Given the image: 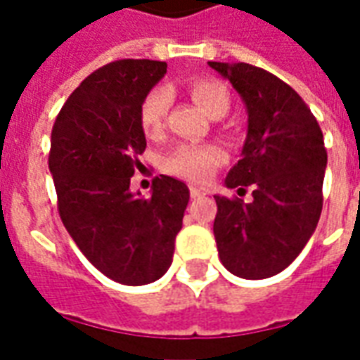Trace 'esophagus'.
<instances>
[{
  "label": "esophagus",
  "instance_id": "obj_1",
  "mask_svg": "<svg viewBox=\"0 0 360 360\" xmlns=\"http://www.w3.org/2000/svg\"><path fill=\"white\" fill-rule=\"evenodd\" d=\"M204 195H208V191H206V188L191 187V196H193V198H200V196H204Z\"/></svg>",
  "mask_w": 360,
  "mask_h": 360
}]
</instances>
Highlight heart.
<instances>
[{"label":"heart","mask_w":360,"mask_h":360,"mask_svg":"<svg viewBox=\"0 0 360 360\" xmlns=\"http://www.w3.org/2000/svg\"><path fill=\"white\" fill-rule=\"evenodd\" d=\"M188 94L200 110L210 117H221L229 110V92L219 81L195 79L188 82ZM169 108V92L164 86L150 90L141 105V125L146 136H158L164 127L165 111ZM224 150L212 144H181L164 160L165 172L188 181H206L224 162Z\"/></svg>","instance_id":"1"}]
</instances>
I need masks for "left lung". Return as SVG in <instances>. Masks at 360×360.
Returning <instances> with one entry per match:
<instances>
[{
    "mask_svg": "<svg viewBox=\"0 0 360 360\" xmlns=\"http://www.w3.org/2000/svg\"><path fill=\"white\" fill-rule=\"evenodd\" d=\"M208 65L231 82L249 117L241 160L226 187H252V202L214 196L219 260L239 278H271L299 257L318 226L324 136L309 105L276 75L249 63Z\"/></svg>",
    "mask_w": 360,
    "mask_h": 360,
    "instance_id": "1",
    "label": "left lung"
}]
</instances>
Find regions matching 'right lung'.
Wrapping results in <instances>:
<instances>
[{
	"instance_id": "right-lung-1",
	"label": "right lung",
	"mask_w": 360,
	"mask_h": 360,
	"mask_svg": "<svg viewBox=\"0 0 360 360\" xmlns=\"http://www.w3.org/2000/svg\"><path fill=\"white\" fill-rule=\"evenodd\" d=\"M164 61L121 59L89 75L51 131L50 173L63 226L90 264L117 283L146 285L172 266L188 187L160 175L148 198L131 193L146 148L141 105Z\"/></svg>"
}]
</instances>
